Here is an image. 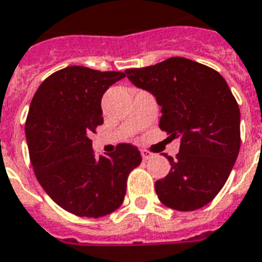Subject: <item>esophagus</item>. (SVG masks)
I'll return each mask as SVG.
<instances>
[{
  "mask_svg": "<svg viewBox=\"0 0 262 262\" xmlns=\"http://www.w3.org/2000/svg\"><path fill=\"white\" fill-rule=\"evenodd\" d=\"M141 156L144 160H149V159H152L153 157V153H150L149 150H146V149H142L141 150Z\"/></svg>",
  "mask_w": 262,
  "mask_h": 262,
  "instance_id": "obj_1",
  "label": "esophagus"
}]
</instances>
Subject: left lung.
<instances>
[{
	"instance_id": "1",
	"label": "left lung",
	"mask_w": 262,
	"mask_h": 262,
	"mask_svg": "<svg viewBox=\"0 0 262 262\" xmlns=\"http://www.w3.org/2000/svg\"><path fill=\"white\" fill-rule=\"evenodd\" d=\"M136 87L149 91L161 106L160 126L180 138L171 171L155 183L163 205L179 211L203 207L222 190L237 160L239 107L215 70L186 57H169L125 71Z\"/></svg>"
}]
</instances>
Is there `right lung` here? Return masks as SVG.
Wrapping results in <instances>:
<instances>
[{
	"label": "right lung",
	"instance_id": "obj_1",
	"mask_svg": "<svg viewBox=\"0 0 262 262\" xmlns=\"http://www.w3.org/2000/svg\"><path fill=\"white\" fill-rule=\"evenodd\" d=\"M122 78L124 72L66 67L40 84L29 106L25 137L36 178L56 205L78 216L116 211L127 176L142 160L130 144L99 157L91 148V133L103 124L102 97Z\"/></svg>",
	"mask_w": 262,
	"mask_h": 262
}]
</instances>
